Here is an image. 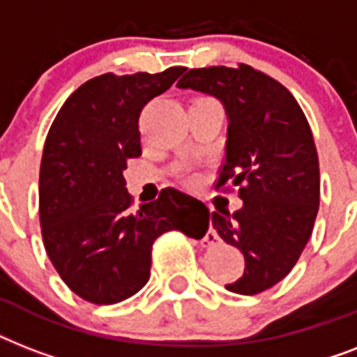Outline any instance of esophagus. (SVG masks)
<instances>
[{
  "label": "esophagus",
  "mask_w": 357,
  "mask_h": 357,
  "mask_svg": "<svg viewBox=\"0 0 357 357\" xmlns=\"http://www.w3.org/2000/svg\"><path fill=\"white\" fill-rule=\"evenodd\" d=\"M209 235H211V237H215V234H213V231H209Z\"/></svg>",
  "instance_id": "esophagus-1"
}]
</instances>
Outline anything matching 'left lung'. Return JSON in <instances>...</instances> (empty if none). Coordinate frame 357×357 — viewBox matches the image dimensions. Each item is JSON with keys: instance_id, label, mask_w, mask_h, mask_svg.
<instances>
[{"instance_id": "1", "label": "left lung", "mask_w": 357, "mask_h": 357, "mask_svg": "<svg viewBox=\"0 0 357 357\" xmlns=\"http://www.w3.org/2000/svg\"><path fill=\"white\" fill-rule=\"evenodd\" d=\"M217 98L228 140L217 187H238L243 207L211 213L213 228L244 255V272L226 289L263 293L287 276L310 241L321 198L315 140L293 94L248 64L192 68L178 81Z\"/></svg>"}]
</instances>
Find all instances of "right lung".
I'll return each mask as SVG.
<instances>
[{
    "mask_svg": "<svg viewBox=\"0 0 357 357\" xmlns=\"http://www.w3.org/2000/svg\"><path fill=\"white\" fill-rule=\"evenodd\" d=\"M183 72L98 75L50 128L38 179L42 238L59 276L86 302L116 304L139 293L159 235L179 229L202 238L209 228L207 207L176 189L133 213L123 179L128 159L142 153L140 111Z\"/></svg>",
    "mask_w": 357,
    "mask_h": 357,
    "instance_id": "1",
    "label": "right lung"
}]
</instances>
